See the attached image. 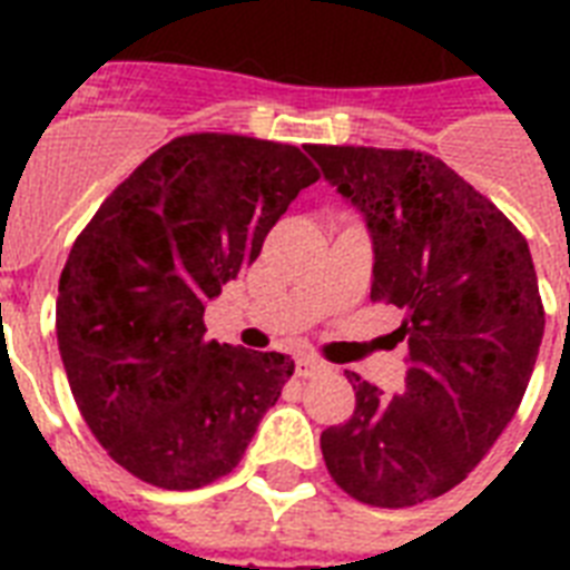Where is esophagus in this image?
Instances as JSON below:
<instances>
[{
    "label": "esophagus",
    "instance_id": "obj_1",
    "mask_svg": "<svg viewBox=\"0 0 570 570\" xmlns=\"http://www.w3.org/2000/svg\"><path fill=\"white\" fill-rule=\"evenodd\" d=\"M295 373H298V379H311V375L322 373V364L320 361H313V357H298V361H295Z\"/></svg>",
    "mask_w": 570,
    "mask_h": 570
}]
</instances>
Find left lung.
Here are the masks:
<instances>
[{"label":"left lung","mask_w":570,"mask_h":570,"mask_svg":"<svg viewBox=\"0 0 570 570\" xmlns=\"http://www.w3.org/2000/svg\"><path fill=\"white\" fill-rule=\"evenodd\" d=\"M325 180L366 215L373 302L405 313L402 393L348 375L355 411L320 438L331 479L357 503L405 509L455 488L512 423L544 334L521 230L423 150L307 145Z\"/></svg>","instance_id":"left-lung-1"}]
</instances>
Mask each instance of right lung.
<instances>
[{
  "label": "right lung",
  "instance_id": "add662e5",
  "mask_svg": "<svg viewBox=\"0 0 570 570\" xmlns=\"http://www.w3.org/2000/svg\"><path fill=\"white\" fill-rule=\"evenodd\" d=\"M316 180L293 145L177 136L76 236L58 277V352L91 434L147 485L227 476L295 373L289 355L206 340L204 304Z\"/></svg>",
  "mask_w": 570,
  "mask_h": 570
}]
</instances>
